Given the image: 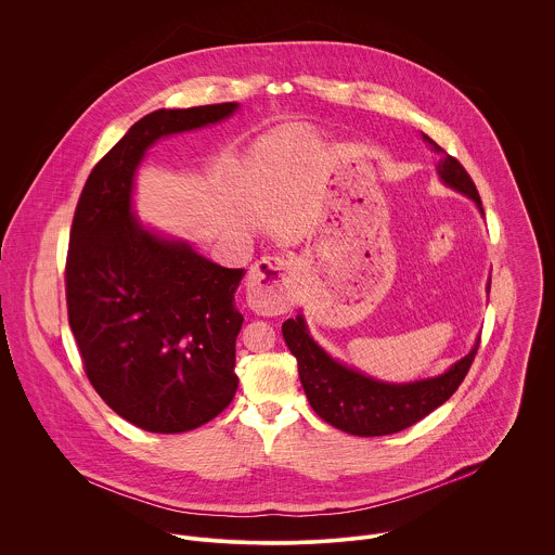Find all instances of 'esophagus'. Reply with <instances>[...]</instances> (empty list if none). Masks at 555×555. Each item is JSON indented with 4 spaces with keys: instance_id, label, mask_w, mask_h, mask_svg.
Here are the masks:
<instances>
[{
    "instance_id": "1",
    "label": "esophagus",
    "mask_w": 555,
    "mask_h": 555,
    "mask_svg": "<svg viewBox=\"0 0 555 555\" xmlns=\"http://www.w3.org/2000/svg\"><path fill=\"white\" fill-rule=\"evenodd\" d=\"M247 293L260 314L288 312L295 295V262L288 256L260 258L249 271Z\"/></svg>"
}]
</instances>
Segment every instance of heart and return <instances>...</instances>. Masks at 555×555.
I'll return each mask as SVG.
<instances>
[{
    "instance_id": "heart-1",
    "label": "heart",
    "mask_w": 555,
    "mask_h": 555,
    "mask_svg": "<svg viewBox=\"0 0 555 555\" xmlns=\"http://www.w3.org/2000/svg\"><path fill=\"white\" fill-rule=\"evenodd\" d=\"M284 139H286V130H280V132H275V134H271V137H267L264 141H262V150H275L278 145H282L284 143Z\"/></svg>"
}]
</instances>
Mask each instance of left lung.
<instances>
[{
    "mask_svg": "<svg viewBox=\"0 0 555 555\" xmlns=\"http://www.w3.org/2000/svg\"><path fill=\"white\" fill-rule=\"evenodd\" d=\"M423 141L440 154L436 170L442 183L473 198L482 214L480 196L466 168L427 134H423ZM489 284L491 280L487 282V295L491 288ZM282 333L286 346L297 357L304 391L318 416L346 434L363 438L401 431L442 405L464 383L480 344L478 337L473 350L440 376L393 385L365 376L326 354L310 335L304 314L288 318L282 324Z\"/></svg>",
    "mask_w": 555,
    "mask_h": 555,
    "instance_id": "left-lung-1",
    "label": "left lung"
}]
</instances>
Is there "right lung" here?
I'll return each mask as SVG.
<instances>
[{"label":"right lung","instance_id":"right-lung-1","mask_svg":"<svg viewBox=\"0 0 555 555\" xmlns=\"http://www.w3.org/2000/svg\"><path fill=\"white\" fill-rule=\"evenodd\" d=\"M237 108L224 102L145 115L80 192L66 260L68 322L98 396L145 431L196 429L233 401L243 324L235 291L245 271L145 229L132 211L134 175L162 137L218 124Z\"/></svg>","mask_w":555,"mask_h":555}]
</instances>
